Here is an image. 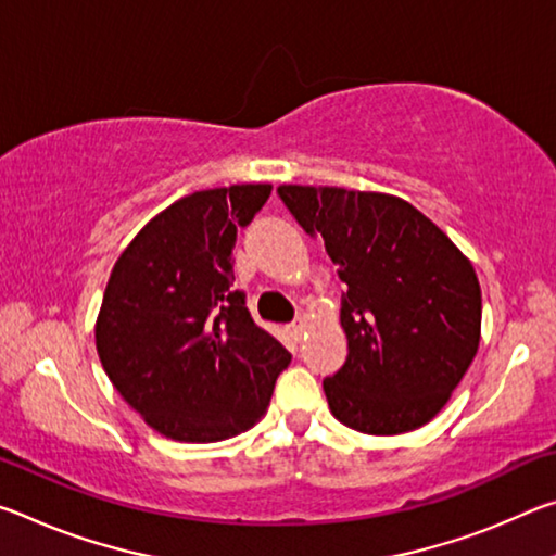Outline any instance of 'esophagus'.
I'll use <instances>...</instances> for the list:
<instances>
[{"instance_id": "esophagus-1", "label": "esophagus", "mask_w": 556, "mask_h": 556, "mask_svg": "<svg viewBox=\"0 0 556 556\" xmlns=\"http://www.w3.org/2000/svg\"><path fill=\"white\" fill-rule=\"evenodd\" d=\"M301 331H304V321H294V324L287 326V333H289L291 338H294V341H299Z\"/></svg>"}]
</instances>
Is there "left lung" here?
I'll return each instance as SVG.
<instances>
[{"instance_id": "obj_1", "label": "left lung", "mask_w": 556, "mask_h": 556, "mask_svg": "<svg viewBox=\"0 0 556 556\" xmlns=\"http://www.w3.org/2000/svg\"><path fill=\"white\" fill-rule=\"evenodd\" d=\"M345 281L348 357L324 392L341 425L372 437L425 427L481 343V285L470 260L412 203L338 186L277 188Z\"/></svg>"}]
</instances>
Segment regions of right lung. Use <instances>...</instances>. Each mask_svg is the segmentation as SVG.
<instances>
[{
  "instance_id": "obj_1",
  "label": "right lung",
  "mask_w": 556,
  "mask_h": 556,
  "mask_svg": "<svg viewBox=\"0 0 556 556\" xmlns=\"http://www.w3.org/2000/svg\"><path fill=\"white\" fill-rule=\"evenodd\" d=\"M271 184L184 195L156 213L117 257L96 321L110 382L149 427L213 444L265 417L291 355L232 289V248Z\"/></svg>"
}]
</instances>
